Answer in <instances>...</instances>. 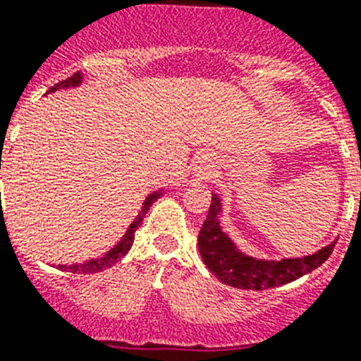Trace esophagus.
<instances>
[{
	"label": "esophagus",
	"mask_w": 361,
	"mask_h": 361,
	"mask_svg": "<svg viewBox=\"0 0 361 361\" xmlns=\"http://www.w3.org/2000/svg\"><path fill=\"white\" fill-rule=\"evenodd\" d=\"M214 169H216V159H214L211 154H204V156H200L198 159L196 176H198L200 180H209V178L213 176Z\"/></svg>",
	"instance_id": "34e87169"
}]
</instances>
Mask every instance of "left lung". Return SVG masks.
<instances>
[{"instance_id":"left-lung-1","label":"left lung","mask_w":361,"mask_h":361,"mask_svg":"<svg viewBox=\"0 0 361 361\" xmlns=\"http://www.w3.org/2000/svg\"><path fill=\"white\" fill-rule=\"evenodd\" d=\"M222 211V198L213 192L207 218L198 233V250L205 266L213 271L214 277L233 288L268 290L288 284L323 264L334 250L336 240L312 255L281 260L257 259L244 253L224 231L220 224Z\"/></svg>"}]
</instances>
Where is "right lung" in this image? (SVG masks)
<instances>
[{
    "instance_id": "right-lung-1",
    "label": "right lung",
    "mask_w": 361,
    "mask_h": 361,
    "mask_svg": "<svg viewBox=\"0 0 361 361\" xmlns=\"http://www.w3.org/2000/svg\"><path fill=\"white\" fill-rule=\"evenodd\" d=\"M82 80H84L82 73H75V75H73V77H69L68 80H62L60 84H56V86L51 87L47 93L60 92V90H71V87H78L80 84H82ZM0 169H1V159H0ZM163 195H165V189H157V190H154V192H150V195L145 198L143 205H141V209H139L137 216L134 218V222L130 224L128 229H126V233L123 235V238H121V240L117 242V244H115L110 251H106L104 255L97 257V259L84 260V262L59 264V269H63V271H73V274H97V271H102V269L111 268L114 264H117V262H119V260L123 259L126 253H128L130 247H132V244H134L135 231H137L139 226H141V222H143L145 214L148 213L150 205H152L154 202H156V200Z\"/></svg>"
}]
</instances>
